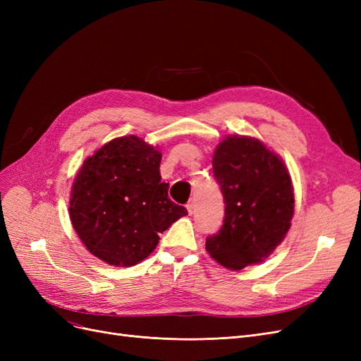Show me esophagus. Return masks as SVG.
<instances>
[{
	"label": "esophagus",
	"instance_id": "esophagus-1",
	"mask_svg": "<svg viewBox=\"0 0 361 361\" xmlns=\"http://www.w3.org/2000/svg\"><path fill=\"white\" fill-rule=\"evenodd\" d=\"M187 209H188V212H190V214H192V212H194V209H195V203H194V200H190V202H188V204H187Z\"/></svg>",
	"mask_w": 361,
	"mask_h": 361
}]
</instances>
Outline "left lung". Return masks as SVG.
<instances>
[{
    "label": "left lung",
    "instance_id": "8db88e82",
    "mask_svg": "<svg viewBox=\"0 0 361 361\" xmlns=\"http://www.w3.org/2000/svg\"><path fill=\"white\" fill-rule=\"evenodd\" d=\"M212 170L224 197L220 231L206 250L224 268L243 269L268 257L283 241L293 215V188L283 161L256 138L227 137Z\"/></svg>",
    "mask_w": 361,
    "mask_h": 361
}]
</instances>
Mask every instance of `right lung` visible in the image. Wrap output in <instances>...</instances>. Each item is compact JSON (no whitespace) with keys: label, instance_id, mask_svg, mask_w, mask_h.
Segmentation results:
<instances>
[{"label":"right lung","instance_id":"1","mask_svg":"<svg viewBox=\"0 0 361 361\" xmlns=\"http://www.w3.org/2000/svg\"><path fill=\"white\" fill-rule=\"evenodd\" d=\"M159 164V152L135 135L114 138L87 158L73 182L69 212L92 255L133 267L155 250L159 233L188 215L169 199Z\"/></svg>","mask_w":361,"mask_h":361}]
</instances>
